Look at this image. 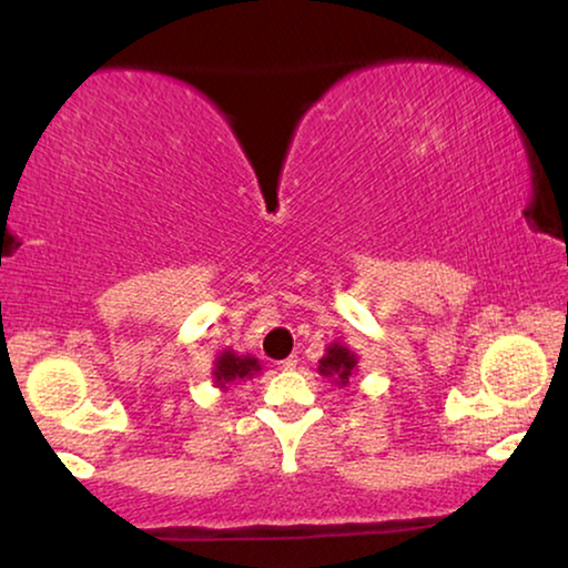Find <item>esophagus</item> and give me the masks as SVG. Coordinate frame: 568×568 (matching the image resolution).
<instances>
[{
	"label": "esophagus",
	"instance_id": "obj_1",
	"mask_svg": "<svg viewBox=\"0 0 568 568\" xmlns=\"http://www.w3.org/2000/svg\"><path fill=\"white\" fill-rule=\"evenodd\" d=\"M278 367H282V369H294V367H297V356H286V359L278 362Z\"/></svg>",
	"mask_w": 568,
	"mask_h": 568
}]
</instances>
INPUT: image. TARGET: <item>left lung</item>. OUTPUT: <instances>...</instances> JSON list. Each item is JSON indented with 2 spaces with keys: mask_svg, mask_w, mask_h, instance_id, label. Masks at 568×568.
<instances>
[{
  "mask_svg": "<svg viewBox=\"0 0 568 568\" xmlns=\"http://www.w3.org/2000/svg\"><path fill=\"white\" fill-rule=\"evenodd\" d=\"M354 367H356V356L341 344L328 346V352H325V356L321 359V375L333 377V383L336 385H346Z\"/></svg>",
  "mask_w": 568,
  "mask_h": 568,
  "instance_id": "left-lung-1",
  "label": "left lung"
}]
</instances>
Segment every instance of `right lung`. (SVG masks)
<instances>
[{"instance_id":"add662e5","label":"right lung","mask_w":568,"mask_h":568,"mask_svg":"<svg viewBox=\"0 0 568 568\" xmlns=\"http://www.w3.org/2000/svg\"><path fill=\"white\" fill-rule=\"evenodd\" d=\"M258 362L253 359V356H237L232 352H224L220 359H216V369H214V377L216 383L222 387L232 383V379H243V377H251L258 372Z\"/></svg>"}]
</instances>
